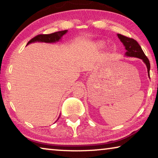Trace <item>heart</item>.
I'll return each mask as SVG.
<instances>
[{"label":"heart","mask_w":158,"mask_h":158,"mask_svg":"<svg viewBox=\"0 0 158 158\" xmlns=\"http://www.w3.org/2000/svg\"><path fill=\"white\" fill-rule=\"evenodd\" d=\"M97 46H98L99 48H102V47H103V46H104V42H103L102 41H100V42H98V43H97Z\"/></svg>","instance_id":"heart-1"}]
</instances>
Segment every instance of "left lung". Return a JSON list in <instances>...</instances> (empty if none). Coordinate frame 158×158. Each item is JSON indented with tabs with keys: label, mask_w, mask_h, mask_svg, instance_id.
I'll return each mask as SVG.
<instances>
[{
	"label": "left lung",
	"mask_w": 158,
	"mask_h": 158,
	"mask_svg": "<svg viewBox=\"0 0 158 158\" xmlns=\"http://www.w3.org/2000/svg\"><path fill=\"white\" fill-rule=\"evenodd\" d=\"M118 37L120 40L123 42V44H124V46L125 47V49L127 50L125 55L127 56L136 57L142 59L147 66L148 76L150 77L151 65H150L149 60L143 52L142 49H141V47L139 44L138 42L133 38L123 35L121 34H118Z\"/></svg>",
	"instance_id": "1"
}]
</instances>
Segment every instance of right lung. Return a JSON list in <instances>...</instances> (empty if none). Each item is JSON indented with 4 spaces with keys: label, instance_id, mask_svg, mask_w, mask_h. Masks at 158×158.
I'll list each match as a JSON object with an SVG mask.
<instances>
[{
    "label": "right lung",
    "instance_id": "add662e5",
    "mask_svg": "<svg viewBox=\"0 0 158 158\" xmlns=\"http://www.w3.org/2000/svg\"><path fill=\"white\" fill-rule=\"evenodd\" d=\"M67 30L65 31H61L55 32V33H51V34H40L37 35L35 36L33 38H32L30 41L28 42V44H30L31 42H58L60 39V37H62L64 34L67 33Z\"/></svg>",
    "mask_w": 158,
    "mask_h": 158
}]
</instances>
